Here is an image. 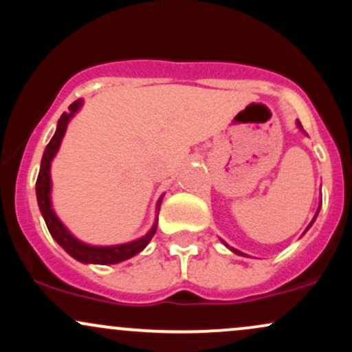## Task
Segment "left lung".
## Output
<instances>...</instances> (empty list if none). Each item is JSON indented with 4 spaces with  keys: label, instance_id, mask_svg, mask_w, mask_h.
<instances>
[{
    "label": "left lung",
    "instance_id": "left-lung-1",
    "mask_svg": "<svg viewBox=\"0 0 352 352\" xmlns=\"http://www.w3.org/2000/svg\"><path fill=\"white\" fill-rule=\"evenodd\" d=\"M296 125H298V129H300V131L302 132V134H306V132L305 131H302V127H301V122H300V120H296ZM319 210H321V200H319V205H318V210H316V213H314V217H313V220H311V223L308 225V227H306V230H305V232H302V235H305V233L306 232H308V230L311 228V225H313L314 223V220H316V217H318V213H319ZM221 243H223L225 246H227V248L230 250V252H233V253H236V254H241V256H248V254H245V253H241L240 252V250H236V248H233V246H230L228 243H225V241L223 240H221Z\"/></svg>",
    "mask_w": 352,
    "mask_h": 352
}]
</instances>
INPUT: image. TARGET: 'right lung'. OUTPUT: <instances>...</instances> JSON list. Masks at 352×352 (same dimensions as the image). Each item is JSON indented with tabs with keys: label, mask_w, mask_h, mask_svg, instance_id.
<instances>
[{
	"label": "right lung",
	"mask_w": 352,
	"mask_h": 352,
	"mask_svg": "<svg viewBox=\"0 0 352 352\" xmlns=\"http://www.w3.org/2000/svg\"><path fill=\"white\" fill-rule=\"evenodd\" d=\"M84 106V99H78L69 106V112H64L58 120L56 125V132L50 140V144L46 145L41 159V167H39V175L36 180V199H38V207L39 212L46 221V227L50 230L51 236L58 241V245L64 250L66 253H69L74 260L80 261L84 265H116L120 261L129 260V258L135 256L137 253H140L145 246L148 245V241L152 240V236L157 232V221H159V212H160V204H162L164 195H160V199L157 200L155 205V220L153 225L147 233L142 236L135 238V240L127 241V243H119V245H91L86 241H80L79 238H76L69 232V228L60 221V218L56 215L54 208H52V179H51V164L54 160L56 153L59 152L60 142H63L64 134L67 131V125H69L71 119L74 117Z\"/></svg>",
	"instance_id": "obj_1"
}]
</instances>
